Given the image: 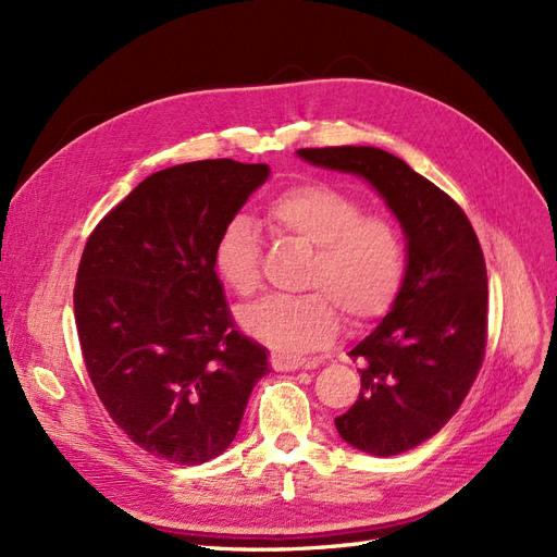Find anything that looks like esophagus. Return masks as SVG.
I'll return each mask as SVG.
<instances>
[{
	"label": "esophagus",
	"mask_w": 557,
	"mask_h": 557,
	"mask_svg": "<svg viewBox=\"0 0 557 557\" xmlns=\"http://www.w3.org/2000/svg\"><path fill=\"white\" fill-rule=\"evenodd\" d=\"M272 367L274 372H295V369L305 367L299 358H290V356H283V352H272Z\"/></svg>",
	"instance_id": "esophagus-1"
}]
</instances>
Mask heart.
<instances>
[{
	"label": "heart",
	"instance_id": "heart-1",
	"mask_svg": "<svg viewBox=\"0 0 557 557\" xmlns=\"http://www.w3.org/2000/svg\"><path fill=\"white\" fill-rule=\"evenodd\" d=\"M276 234L315 248L305 297L267 299L242 311L244 330L274 350L311 352L334 342L342 315L367 325L393 309L407 274V246L381 215L323 181L297 183L267 207ZM260 234L246 213L232 215L213 246V269L232 293L260 288Z\"/></svg>",
	"mask_w": 557,
	"mask_h": 557
}]
</instances>
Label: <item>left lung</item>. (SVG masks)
Segmentation results:
<instances>
[{"instance_id": "left-lung-1", "label": "left lung", "mask_w": 557, "mask_h": 557, "mask_svg": "<svg viewBox=\"0 0 557 557\" xmlns=\"http://www.w3.org/2000/svg\"><path fill=\"white\" fill-rule=\"evenodd\" d=\"M309 164L364 178L407 239V274L393 309L348 356L360 395L334 418L352 448L391 458L428 442L460 409L487 334V274L465 211L411 166L374 146L299 148Z\"/></svg>"}]
</instances>
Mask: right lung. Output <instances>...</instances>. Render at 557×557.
<instances>
[{"label": "right lung", "instance_id": "obj_1", "mask_svg": "<svg viewBox=\"0 0 557 557\" xmlns=\"http://www.w3.org/2000/svg\"><path fill=\"white\" fill-rule=\"evenodd\" d=\"M269 178L267 164L199 160L144 178L83 250L74 315L113 423L156 458L201 465L237 436L269 372L234 327L213 246Z\"/></svg>", "mask_w": 557, "mask_h": 557}]
</instances>
